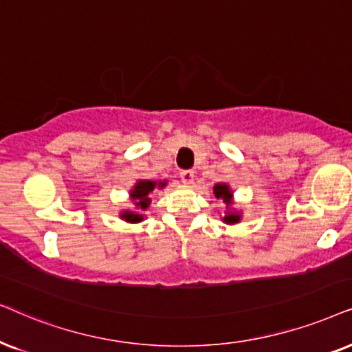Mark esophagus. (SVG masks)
<instances>
[{
  "label": "esophagus",
  "instance_id": "34e87169",
  "mask_svg": "<svg viewBox=\"0 0 352 352\" xmlns=\"http://www.w3.org/2000/svg\"><path fill=\"white\" fill-rule=\"evenodd\" d=\"M180 179H182V182H184L185 185H193V182H195V172H191V170H182V172H180Z\"/></svg>",
  "mask_w": 352,
  "mask_h": 352
}]
</instances>
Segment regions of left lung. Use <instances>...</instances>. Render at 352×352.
Instances as JSON below:
<instances>
[{
  "label": "left lung",
  "mask_w": 352,
  "mask_h": 352,
  "mask_svg": "<svg viewBox=\"0 0 352 352\" xmlns=\"http://www.w3.org/2000/svg\"><path fill=\"white\" fill-rule=\"evenodd\" d=\"M214 196L217 199H223V203L227 204V215L223 217V222L225 223H238L241 219V214L236 212V210H230V206H232V198H233V193L230 191V186L227 184H217L214 186Z\"/></svg>",
  "instance_id": "left-lung-1"
}]
</instances>
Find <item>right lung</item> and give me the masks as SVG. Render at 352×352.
Here are the masks:
<instances>
[{
	"label": "right lung",
	"mask_w": 352,
	"mask_h": 352,
	"mask_svg": "<svg viewBox=\"0 0 352 352\" xmlns=\"http://www.w3.org/2000/svg\"><path fill=\"white\" fill-rule=\"evenodd\" d=\"M167 185V182H153V180H138L137 185L133 186V190L130 191V198L135 201V206H137L138 212H132V210H124L120 214V217L125 220V222L135 223L142 222L143 215L140 210H146L151 204V198H149V193H153L156 188H164Z\"/></svg>",
	"instance_id": "1"
}]
</instances>
